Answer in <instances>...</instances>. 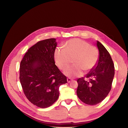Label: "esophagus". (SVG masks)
<instances>
[{
	"label": "esophagus",
	"instance_id": "obj_1",
	"mask_svg": "<svg viewBox=\"0 0 128 128\" xmlns=\"http://www.w3.org/2000/svg\"><path fill=\"white\" fill-rule=\"evenodd\" d=\"M67 82H68V83H70V82L72 80V79H71L70 78H68L67 79Z\"/></svg>",
	"mask_w": 128,
	"mask_h": 128
}]
</instances>
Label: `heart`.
Segmentation results:
<instances>
[{"label":"heart","mask_w":128,"mask_h":128,"mask_svg":"<svg viewBox=\"0 0 128 128\" xmlns=\"http://www.w3.org/2000/svg\"><path fill=\"white\" fill-rule=\"evenodd\" d=\"M64 48L57 47L54 51V59L57 65L62 69L69 66L73 59V65L68 67L64 74L69 77L81 76L83 70L89 71L97 65L99 53L96 47L82 39L69 40L64 44Z\"/></svg>","instance_id":"1"}]
</instances>
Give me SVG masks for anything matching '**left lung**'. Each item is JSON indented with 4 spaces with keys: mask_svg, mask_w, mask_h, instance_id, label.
Wrapping results in <instances>:
<instances>
[{
    "mask_svg": "<svg viewBox=\"0 0 128 128\" xmlns=\"http://www.w3.org/2000/svg\"><path fill=\"white\" fill-rule=\"evenodd\" d=\"M97 46L99 57L96 66L84 78L77 80V94L84 103L95 105L102 102L110 92L115 74V68L111 55L106 48L98 41Z\"/></svg>",
    "mask_w": 128,
    "mask_h": 128,
    "instance_id": "1",
    "label": "left lung"
}]
</instances>
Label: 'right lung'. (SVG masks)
Masks as SVG:
<instances>
[{
    "instance_id": "1",
    "label": "right lung",
    "mask_w": 128,
    "mask_h": 128,
    "mask_svg": "<svg viewBox=\"0 0 128 128\" xmlns=\"http://www.w3.org/2000/svg\"><path fill=\"white\" fill-rule=\"evenodd\" d=\"M55 38L40 41L25 54L20 65L19 79L24 94L33 105L46 108L59 95V86L67 78L55 64Z\"/></svg>"
}]
</instances>
